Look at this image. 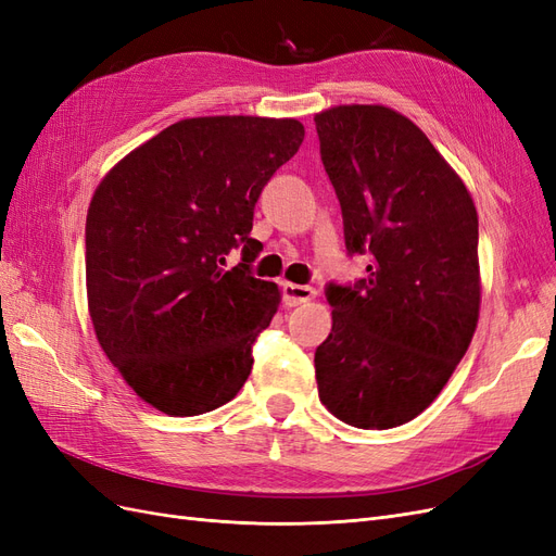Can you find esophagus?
Wrapping results in <instances>:
<instances>
[{
	"label": "esophagus",
	"instance_id": "34e87169",
	"mask_svg": "<svg viewBox=\"0 0 556 556\" xmlns=\"http://www.w3.org/2000/svg\"><path fill=\"white\" fill-rule=\"evenodd\" d=\"M315 294L317 292H315V288H311V285H294V282L282 285V304L288 308L306 304V301L315 299Z\"/></svg>",
	"mask_w": 556,
	"mask_h": 556
}]
</instances>
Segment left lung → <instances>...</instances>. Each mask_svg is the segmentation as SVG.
<instances>
[{"label":"left lung","mask_w":556,"mask_h":556,"mask_svg":"<svg viewBox=\"0 0 556 556\" xmlns=\"http://www.w3.org/2000/svg\"><path fill=\"white\" fill-rule=\"evenodd\" d=\"M355 285H327L331 333L315 350L319 401L357 429L410 422L441 394L480 313L478 213L427 134L387 106L315 115Z\"/></svg>","instance_id":"obj_1"}]
</instances>
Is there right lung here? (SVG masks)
I'll return each mask as SVG.
<instances>
[{
  "label": "right lung",
  "instance_id": "right-lung-1",
  "mask_svg": "<svg viewBox=\"0 0 556 556\" xmlns=\"http://www.w3.org/2000/svg\"><path fill=\"white\" fill-rule=\"evenodd\" d=\"M294 117L211 115L162 129L99 182L86 220L97 341L150 406L190 417L225 406L278 311L250 274L264 185L304 141ZM233 249L242 262L226 268Z\"/></svg>",
  "mask_w": 556,
  "mask_h": 556
}]
</instances>
